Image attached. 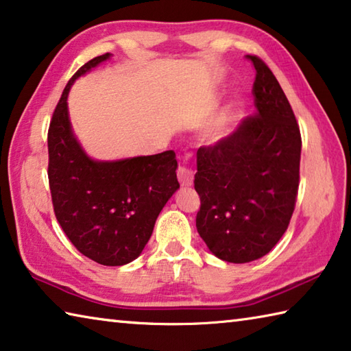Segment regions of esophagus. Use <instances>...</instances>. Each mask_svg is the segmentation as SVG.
Instances as JSON below:
<instances>
[{"instance_id":"obj_1","label":"esophagus","mask_w":351,"mask_h":351,"mask_svg":"<svg viewBox=\"0 0 351 351\" xmlns=\"http://www.w3.org/2000/svg\"><path fill=\"white\" fill-rule=\"evenodd\" d=\"M193 176H195V171L187 167V165H180V169H178V180H180L181 186L184 187H189L193 184Z\"/></svg>"}]
</instances>
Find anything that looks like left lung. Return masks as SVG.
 I'll return each mask as SVG.
<instances>
[{
    "mask_svg": "<svg viewBox=\"0 0 351 351\" xmlns=\"http://www.w3.org/2000/svg\"><path fill=\"white\" fill-rule=\"evenodd\" d=\"M256 114L232 135L196 154V228L216 258L244 264L265 256L282 238L295 210L301 132L275 75L258 56Z\"/></svg>",
    "mask_w": 351,
    "mask_h": 351,
    "instance_id": "1",
    "label": "left lung"
}]
</instances>
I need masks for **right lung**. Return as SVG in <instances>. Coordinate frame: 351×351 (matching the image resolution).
Listing matches in <instances>:
<instances>
[{"mask_svg":"<svg viewBox=\"0 0 351 351\" xmlns=\"http://www.w3.org/2000/svg\"><path fill=\"white\" fill-rule=\"evenodd\" d=\"M110 56L86 62L67 82L49 127L47 173L55 216L66 237L95 263L117 267L143 253L180 182L173 150L97 161L76 139L67 107L70 87Z\"/></svg>","mask_w":351,"mask_h":351,"instance_id":"add662e5","label":"right lung"}]
</instances>
